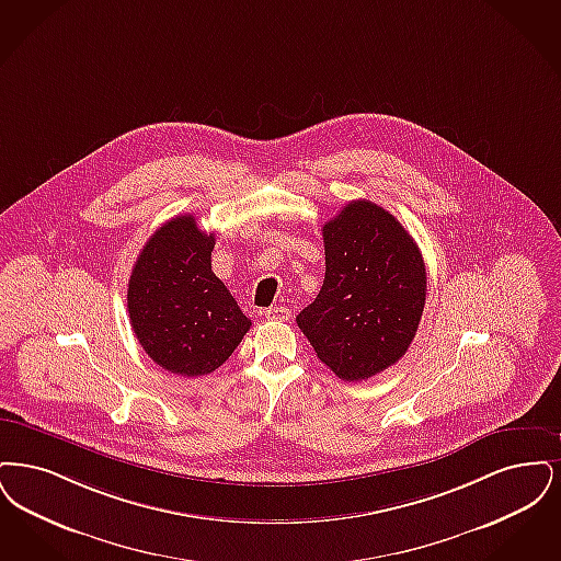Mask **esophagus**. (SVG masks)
I'll list each match as a JSON object with an SVG mask.
<instances>
[{"label":"esophagus","mask_w":561,"mask_h":561,"mask_svg":"<svg viewBox=\"0 0 561 561\" xmlns=\"http://www.w3.org/2000/svg\"><path fill=\"white\" fill-rule=\"evenodd\" d=\"M266 318L268 320H278V322H283V320H289L291 318V312L285 308V306H276V308H268L266 312Z\"/></svg>","instance_id":"1"}]
</instances>
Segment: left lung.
Returning a JSON list of instances; mask_svg holds the SVG:
<instances>
[{"label": "left lung", "instance_id": "8db88e82", "mask_svg": "<svg viewBox=\"0 0 561 561\" xmlns=\"http://www.w3.org/2000/svg\"><path fill=\"white\" fill-rule=\"evenodd\" d=\"M324 280L297 327L343 381L396 365L421 322L427 276L413 237L383 207L360 198L322 226Z\"/></svg>", "mask_w": 561, "mask_h": 561}]
</instances>
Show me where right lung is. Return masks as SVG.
Returning a JSON list of instances; mask_svg holds the SVG:
<instances>
[{
    "mask_svg": "<svg viewBox=\"0 0 561 561\" xmlns=\"http://www.w3.org/2000/svg\"><path fill=\"white\" fill-rule=\"evenodd\" d=\"M214 244L195 216H175L148 239L127 285L138 342L157 365L182 377L214 373L251 327L211 270Z\"/></svg>",
    "mask_w": 561,
    "mask_h": 561,
    "instance_id": "right-lung-1",
    "label": "right lung"
}]
</instances>
